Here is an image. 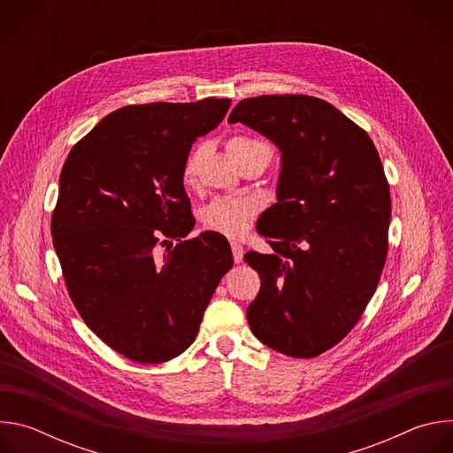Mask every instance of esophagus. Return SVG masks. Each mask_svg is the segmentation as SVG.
Segmentation results:
<instances>
[{"instance_id":"esophagus-1","label":"esophagus","mask_w":453,"mask_h":453,"mask_svg":"<svg viewBox=\"0 0 453 453\" xmlns=\"http://www.w3.org/2000/svg\"><path fill=\"white\" fill-rule=\"evenodd\" d=\"M231 250H233V260L234 264H240L243 260V247L238 242H231Z\"/></svg>"}]
</instances>
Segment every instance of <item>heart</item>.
I'll return each instance as SVG.
<instances>
[{
	"instance_id": "obj_1",
	"label": "heart",
	"mask_w": 453,
	"mask_h": 453,
	"mask_svg": "<svg viewBox=\"0 0 453 453\" xmlns=\"http://www.w3.org/2000/svg\"><path fill=\"white\" fill-rule=\"evenodd\" d=\"M227 152L231 159H238L245 154H250L254 150H269V147L262 142L245 138V136H233L227 140ZM206 154V145H197L193 149L182 166V180L186 184H191L197 175L199 165ZM256 215V208L250 201L245 199H215L204 211H203V224L206 229L215 231L219 234L238 238L247 233Z\"/></svg>"
}]
</instances>
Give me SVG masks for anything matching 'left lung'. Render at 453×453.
I'll list each match as a JSON object with an SVG mask.
<instances>
[{
    "instance_id": "left-lung-1",
    "label": "left lung",
    "mask_w": 453,
    "mask_h": 453,
    "mask_svg": "<svg viewBox=\"0 0 453 453\" xmlns=\"http://www.w3.org/2000/svg\"><path fill=\"white\" fill-rule=\"evenodd\" d=\"M236 121L281 152L278 203L257 231L273 252L243 256L262 280L249 326L283 355L313 358L351 332L378 287L389 182L369 134L320 98H245L229 114Z\"/></svg>"
}]
</instances>
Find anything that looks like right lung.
<instances>
[{
	"label": "right lung",
	"instance_id": "right-lung-1",
	"mask_svg": "<svg viewBox=\"0 0 453 453\" xmlns=\"http://www.w3.org/2000/svg\"><path fill=\"white\" fill-rule=\"evenodd\" d=\"M229 105L206 98L121 107L62 166L51 236L64 281L86 325L134 362L159 364L188 349L233 267L222 234L182 240L196 226L184 161Z\"/></svg>",
	"mask_w": 453,
	"mask_h": 453
}]
</instances>
